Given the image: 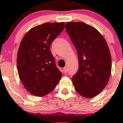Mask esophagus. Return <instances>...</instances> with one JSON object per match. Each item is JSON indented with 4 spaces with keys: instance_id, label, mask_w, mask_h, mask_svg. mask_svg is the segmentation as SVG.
Segmentation results:
<instances>
[{
    "instance_id": "esophagus-1",
    "label": "esophagus",
    "mask_w": 123,
    "mask_h": 123,
    "mask_svg": "<svg viewBox=\"0 0 123 123\" xmlns=\"http://www.w3.org/2000/svg\"><path fill=\"white\" fill-rule=\"evenodd\" d=\"M63 72H64V73L66 74L67 72H68V69H67V68L66 67H65V68H63Z\"/></svg>"
}]
</instances>
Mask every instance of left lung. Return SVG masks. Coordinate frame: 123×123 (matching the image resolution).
I'll list each match as a JSON object with an SVG mask.
<instances>
[{
	"instance_id": "obj_1",
	"label": "left lung",
	"mask_w": 123,
	"mask_h": 123,
	"mask_svg": "<svg viewBox=\"0 0 123 123\" xmlns=\"http://www.w3.org/2000/svg\"><path fill=\"white\" fill-rule=\"evenodd\" d=\"M66 31L78 55L79 68L72 78L75 89L85 98H92L105 88L111 75L108 45L95 28L84 23H66Z\"/></svg>"
}]
</instances>
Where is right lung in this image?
<instances>
[{
	"instance_id": "obj_1",
	"label": "right lung",
	"mask_w": 123,
	"mask_h": 123,
	"mask_svg": "<svg viewBox=\"0 0 123 123\" xmlns=\"http://www.w3.org/2000/svg\"><path fill=\"white\" fill-rule=\"evenodd\" d=\"M64 23H46L33 27L20 43L17 57L18 74L28 91L43 96L54 89L62 77L50 45L64 29Z\"/></svg>"
}]
</instances>
